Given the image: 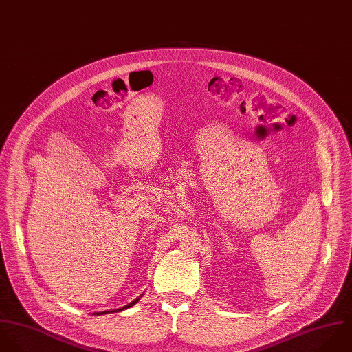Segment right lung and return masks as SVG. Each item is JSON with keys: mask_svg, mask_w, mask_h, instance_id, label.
I'll use <instances>...</instances> for the list:
<instances>
[{"mask_svg": "<svg viewBox=\"0 0 352 352\" xmlns=\"http://www.w3.org/2000/svg\"><path fill=\"white\" fill-rule=\"evenodd\" d=\"M139 299H140V298H138V299H135V300H133V302H131V303H129V305H126V306H124V307H122V309H117V310H113V311H121V310H124V309H128V307H131V306H133V305H135V303H136V302H138V300H139ZM104 313H109V311H104ZM98 314H103V311H102V313H98Z\"/></svg>", "mask_w": 352, "mask_h": 352, "instance_id": "add662e5", "label": "right lung"}]
</instances>
